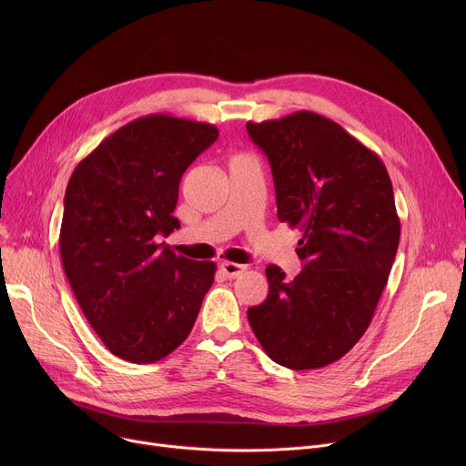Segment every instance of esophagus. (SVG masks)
<instances>
[{"label":"esophagus","mask_w":466,"mask_h":466,"mask_svg":"<svg viewBox=\"0 0 466 466\" xmlns=\"http://www.w3.org/2000/svg\"><path fill=\"white\" fill-rule=\"evenodd\" d=\"M220 272H223L227 278H230V279H234V278H238L241 272H246V268L248 266H243V264H238V262H228V260H225V262H220Z\"/></svg>","instance_id":"1"}]
</instances>
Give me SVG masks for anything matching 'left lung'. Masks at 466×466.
Returning a JSON list of instances; mask_svg holds the SVG:
<instances>
[{"label":"left lung","instance_id":"obj_1","mask_svg":"<svg viewBox=\"0 0 466 466\" xmlns=\"http://www.w3.org/2000/svg\"><path fill=\"white\" fill-rule=\"evenodd\" d=\"M248 132L270 162L278 218L302 232L304 262L295 279L266 268L270 290L248 319L274 362L323 369L360 339L387 285L400 239L393 185L376 153L317 113Z\"/></svg>","mask_w":466,"mask_h":466}]
</instances>
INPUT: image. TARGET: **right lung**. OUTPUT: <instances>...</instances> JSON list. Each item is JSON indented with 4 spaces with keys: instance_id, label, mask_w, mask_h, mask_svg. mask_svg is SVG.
<instances>
[{
    "instance_id": "obj_1",
    "label": "right lung",
    "mask_w": 466,
    "mask_h": 466,
    "mask_svg": "<svg viewBox=\"0 0 466 466\" xmlns=\"http://www.w3.org/2000/svg\"><path fill=\"white\" fill-rule=\"evenodd\" d=\"M218 137L208 122L147 115L106 137L73 169L60 257L86 321L128 362L169 355L190 334L215 264L176 255L185 169Z\"/></svg>"
}]
</instances>
